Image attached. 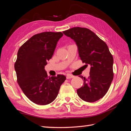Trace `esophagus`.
Segmentation results:
<instances>
[{
  "mask_svg": "<svg viewBox=\"0 0 131 131\" xmlns=\"http://www.w3.org/2000/svg\"><path fill=\"white\" fill-rule=\"evenodd\" d=\"M67 79H72L73 78H74V76H73V75H71L70 74H67V77H66Z\"/></svg>",
  "mask_w": 131,
  "mask_h": 131,
  "instance_id": "obj_1",
  "label": "esophagus"
}]
</instances>
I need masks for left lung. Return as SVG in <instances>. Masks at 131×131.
I'll return each instance as SVG.
<instances>
[{
  "label": "left lung",
  "instance_id": "obj_1",
  "mask_svg": "<svg viewBox=\"0 0 131 131\" xmlns=\"http://www.w3.org/2000/svg\"><path fill=\"white\" fill-rule=\"evenodd\" d=\"M75 41L82 63L91 65L90 76L84 79V85L77 90L82 100L94 102L103 97L114 78L113 57L106 43L90 29L74 27L63 31Z\"/></svg>",
  "mask_w": 131,
  "mask_h": 131
}]
</instances>
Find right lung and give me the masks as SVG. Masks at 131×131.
<instances>
[{
	"mask_svg": "<svg viewBox=\"0 0 131 131\" xmlns=\"http://www.w3.org/2000/svg\"><path fill=\"white\" fill-rule=\"evenodd\" d=\"M63 34L46 31L34 35L19 47L15 63L17 81L23 92L34 103L45 105L57 97L66 77H48L45 70Z\"/></svg>",
	"mask_w": 131,
	"mask_h": 131,
	"instance_id": "1",
	"label": "right lung"
}]
</instances>
